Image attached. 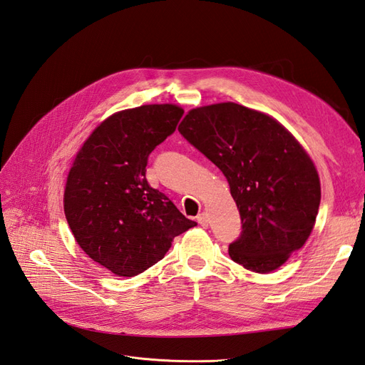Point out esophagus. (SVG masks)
I'll list each match as a JSON object with an SVG mask.
<instances>
[{
  "instance_id": "obj_1",
  "label": "esophagus",
  "mask_w": 365,
  "mask_h": 365,
  "mask_svg": "<svg viewBox=\"0 0 365 365\" xmlns=\"http://www.w3.org/2000/svg\"><path fill=\"white\" fill-rule=\"evenodd\" d=\"M196 220H197V224H200L201 227H204V228H207V227H208V216H207L205 213L197 215Z\"/></svg>"
}]
</instances>
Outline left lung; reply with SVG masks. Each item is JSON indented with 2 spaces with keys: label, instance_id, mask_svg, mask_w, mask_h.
I'll list each match as a JSON object with an SVG mask.
<instances>
[{
  "label": "left lung",
  "instance_id": "obj_1",
  "mask_svg": "<svg viewBox=\"0 0 365 365\" xmlns=\"http://www.w3.org/2000/svg\"><path fill=\"white\" fill-rule=\"evenodd\" d=\"M178 130L230 184L242 220L230 257L262 274L282 267L311 236L322 200L300 143L277 120L233 102L192 109Z\"/></svg>",
  "mask_w": 365,
  "mask_h": 365
}]
</instances>
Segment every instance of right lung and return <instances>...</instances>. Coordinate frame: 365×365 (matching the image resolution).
<instances>
[{
    "label": "right lung",
    "instance_id": "right-lung-1",
    "mask_svg": "<svg viewBox=\"0 0 365 365\" xmlns=\"http://www.w3.org/2000/svg\"><path fill=\"white\" fill-rule=\"evenodd\" d=\"M184 109L143 105L108 117L77 152L63 193V212L79 247L115 275L134 277L160 262L173 237L195 227L146 180L150 152Z\"/></svg>",
    "mask_w": 365,
    "mask_h": 365
}]
</instances>
